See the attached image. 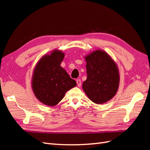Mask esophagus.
<instances>
[{"instance_id": "34e87169", "label": "esophagus", "mask_w": 150, "mask_h": 150, "mask_svg": "<svg viewBox=\"0 0 150 150\" xmlns=\"http://www.w3.org/2000/svg\"><path fill=\"white\" fill-rule=\"evenodd\" d=\"M76 82H77V84L78 86L81 87V81L80 80V79H77V80L76 81Z\"/></svg>"}]
</instances>
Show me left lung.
I'll list each match as a JSON object with an SVG mask.
<instances>
[{"label":"left lung","instance_id":"1","mask_svg":"<svg viewBox=\"0 0 150 150\" xmlns=\"http://www.w3.org/2000/svg\"><path fill=\"white\" fill-rule=\"evenodd\" d=\"M87 79L82 89L88 97L97 104L107 103L118 91L120 82L119 68L109 54L101 50L84 57Z\"/></svg>","mask_w":150,"mask_h":150}]
</instances>
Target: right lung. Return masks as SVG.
<instances>
[{"label":"right lung","mask_w":150,"mask_h":150,"mask_svg":"<svg viewBox=\"0 0 150 150\" xmlns=\"http://www.w3.org/2000/svg\"><path fill=\"white\" fill-rule=\"evenodd\" d=\"M65 54L54 50L39 59L33 72L31 88L35 96L42 104L54 106L70 89L77 86L66 70L60 66Z\"/></svg>","instance_id":"obj_1"}]
</instances>
